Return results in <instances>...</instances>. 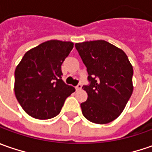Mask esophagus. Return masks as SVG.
Returning <instances> with one entry per match:
<instances>
[{"label": "esophagus", "instance_id": "obj_1", "mask_svg": "<svg viewBox=\"0 0 152 152\" xmlns=\"http://www.w3.org/2000/svg\"><path fill=\"white\" fill-rule=\"evenodd\" d=\"M81 86H82V85H81V83H79V84H78V85L76 86V90H81Z\"/></svg>", "mask_w": 152, "mask_h": 152}]
</instances>
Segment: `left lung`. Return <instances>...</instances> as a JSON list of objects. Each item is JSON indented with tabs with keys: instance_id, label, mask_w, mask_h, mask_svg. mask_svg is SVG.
Instances as JSON below:
<instances>
[{
	"instance_id": "obj_1",
	"label": "left lung",
	"mask_w": 152,
	"mask_h": 152,
	"mask_svg": "<svg viewBox=\"0 0 152 152\" xmlns=\"http://www.w3.org/2000/svg\"><path fill=\"white\" fill-rule=\"evenodd\" d=\"M88 73L81 103L84 117L92 123L112 122L123 112L133 92V67L123 50L104 40L75 45Z\"/></svg>"
}]
</instances>
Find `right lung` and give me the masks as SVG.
<instances>
[{"label": "right lung", "instance_id": "right-lung-1", "mask_svg": "<svg viewBox=\"0 0 152 152\" xmlns=\"http://www.w3.org/2000/svg\"><path fill=\"white\" fill-rule=\"evenodd\" d=\"M73 49L72 42L50 40L28 50L15 71V95L31 117L49 119L60 113L73 86L62 80L61 65Z\"/></svg>", "mask_w": 152, "mask_h": 152}]
</instances>
